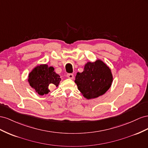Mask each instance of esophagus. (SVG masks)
<instances>
[{
  "instance_id": "esophagus-1",
  "label": "esophagus",
  "mask_w": 148,
  "mask_h": 148,
  "mask_svg": "<svg viewBox=\"0 0 148 148\" xmlns=\"http://www.w3.org/2000/svg\"><path fill=\"white\" fill-rule=\"evenodd\" d=\"M67 77H68L69 79H74V75H73V74L69 73V74H67Z\"/></svg>"
}]
</instances>
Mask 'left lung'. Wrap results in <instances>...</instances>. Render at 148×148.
<instances>
[{"label": "left lung", "mask_w": 148, "mask_h": 148, "mask_svg": "<svg viewBox=\"0 0 148 148\" xmlns=\"http://www.w3.org/2000/svg\"><path fill=\"white\" fill-rule=\"evenodd\" d=\"M113 81L111 70L105 63L97 60L88 62L82 73H77L75 83L79 90L87 99L103 95L110 87Z\"/></svg>", "instance_id": "1"}]
</instances>
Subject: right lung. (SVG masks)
Wrapping results in <instances>:
<instances>
[{
	"label": "right lung",
	"mask_w": 148,
	"mask_h": 148,
	"mask_svg": "<svg viewBox=\"0 0 148 148\" xmlns=\"http://www.w3.org/2000/svg\"><path fill=\"white\" fill-rule=\"evenodd\" d=\"M54 70L53 67H48L47 64H41L36 66L29 74V85L39 95L48 94L50 92L49 90L50 86H58L61 78Z\"/></svg>",
	"instance_id": "obj_1"
}]
</instances>
